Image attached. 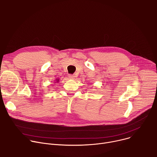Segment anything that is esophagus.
<instances>
[{
    "label": "esophagus",
    "mask_w": 157,
    "mask_h": 157,
    "mask_svg": "<svg viewBox=\"0 0 157 157\" xmlns=\"http://www.w3.org/2000/svg\"><path fill=\"white\" fill-rule=\"evenodd\" d=\"M68 77H69V79H75V76L72 75H69L68 76Z\"/></svg>",
    "instance_id": "34e87169"
}]
</instances>
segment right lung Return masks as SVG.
I'll return each instance as SVG.
<instances>
[{"label":"right lung","mask_w":157,"mask_h":157,"mask_svg":"<svg viewBox=\"0 0 157 157\" xmlns=\"http://www.w3.org/2000/svg\"><path fill=\"white\" fill-rule=\"evenodd\" d=\"M59 81V80H58V81Z\"/></svg>","instance_id":"obj_1"}]
</instances>
